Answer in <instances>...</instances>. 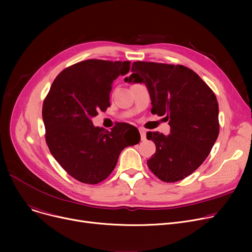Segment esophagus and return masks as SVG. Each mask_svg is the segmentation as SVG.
<instances>
[{"label":"esophagus","instance_id":"34e87169","mask_svg":"<svg viewBox=\"0 0 252 252\" xmlns=\"http://www.w3.org/2000/svg\"><path fill=\"white\" fill-rule=\"evenodd\" d=\"M139 130H140V134H141V139L143 141L146 140V129L143 128V127H140Z\"/></svg>","mask_w":252,"mask_h":252}]
</instances>
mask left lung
<instances>
[{
    "label": "left lung",
    "instance_id": "obj_1",
    "mask_svg": "<svg viewBox=\"0 0 252 252\" xmlns=\"http://www.w3.org/2000/svg\"><path fill=\"white\" fill-rule=\"evenodd\" d=\"M125 81L147 87L152 114L165 115L170 134L148 131L156 152L147 160L152 173L174 183L190 176L206 159L219 131V104L201 77L183 65L137 61Z\"/></svg>",
    "mask_w": 252,
    "mask_h": 252
}]
</instances>
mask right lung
<instances>
[{"label": "right lung", "mask_w": 252, "mask_h": 252, "mask_svg": "<svg viewBox=\"0 0 252 252\" xmlns=\"http://www.w3.org/2000/svg\"><path fill=\"white\" fill-rule=\"evenodd\" d=\"M129 61L89 59L69 66L53 82L43 105L51 154L75 180L98 184L114 169L121 152L140 142L137 127L117 124L111 130L92 118L110 106L114 79L129 71Z\"/></svg>", "instance_id": "right-lung-1"}]
</instances>
